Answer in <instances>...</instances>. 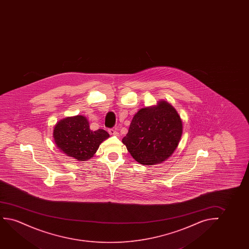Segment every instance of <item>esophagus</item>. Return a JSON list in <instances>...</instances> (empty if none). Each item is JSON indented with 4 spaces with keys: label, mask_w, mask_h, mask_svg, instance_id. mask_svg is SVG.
<instances>
[{
    "label": "esophagus",
    "mask_w": 249,
    "mask_h": 249,
    "mask_svg": "<svg viewBox=\"0 0 249 249\" xmlns=\"http://www.w3.org/2000/svg\"><path fill=\"white\" fill-rule=\"evenodd\" d=\"M108 132H109L110 135H114V136H118L119 135L118 132L116 129H114V128H109Z\"/></svg>",
    "instance_id": "1"
}]
</instances>
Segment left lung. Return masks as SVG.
Here are the masks:
<instances>
[{"label":"left lung","mask_w":249,"mask_h":249,"mask_svg":"<svg viewBox=\"0 0 249 249\" xmlns=\"http://www.w3.org/2000/svg\"><path fill=\"white\" fill-rule=\"evenodd\" d=\"M182 131V121L176 109L160 101L157 106L140 109L134 115L123 143L139 163L155 165L174 153Z\"/></svg>","instance_id":"obj_1"}]
</instances>
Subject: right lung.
I'll return each instance as SVG.
<instances>
[{"mask_svg": "<svg viewBox=\"0 0 249 249\" xmlns=\"http://www.w3.org/2000/svg\"><path fill=\"white\" fill-rule=\"evenodd\" d=\"M109 137L106 130L90 129L89 121L82 116L61 120L53 130V138L58 149L77 160H89L93 157L99 144Z\"/></svg>", "mask_w": 249, "mask_h": 249, "instance_id": "add662e5", "label": "right lung"}]
</instances>
